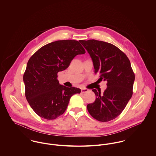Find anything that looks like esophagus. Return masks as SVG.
Wrapping results in <instances>:
<instances>
[{"instance_id":"obj_1","label":"esophagus","mask_w":156,"mask_h":156,"mask_svg":"<svg viewBox=\"0 0 156 156\" xmlns=\"http://www.w3.org/2000/svg\"><path fill=\"white\" fill-rule=\"evenodd\" d=\"M88 91V90L87 88H81V93H85Z\"/></svg>"}]
</instances>
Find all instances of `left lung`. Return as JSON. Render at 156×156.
I'll return each instance as SVG.
<instances>
[{
    "label": "left lung",
    "instance_id": "8db88e82",
    "mask_svg": "<svg viewBox=\"0 0 156 156\" xmlns=\"http://www.w3.org/2000/svg\"><path fill=\"white\" fill-rule=\"evenodd\" d=\"M90 54L94 73L99 80L107 81V88L92 91L96 94L93 104L87 105L90 114L96 120L107 122L118 117L133 94L135 74L127 55L115 45L101 41L80 40Z\"/></svg>",
    "mask_w": 156,
    "mask_h": 156
}]
</instances>
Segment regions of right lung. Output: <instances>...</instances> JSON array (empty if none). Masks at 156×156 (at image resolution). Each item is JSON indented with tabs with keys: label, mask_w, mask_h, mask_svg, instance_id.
I'll return each instance as SVG.
<instances>
[{
	"label": "right lung",
	"mask_w": 156,
	"mask_h": 156,
	"mask_svg": "<svg viewBox=\"0 0 156 156\" xmlns=\"http://www.w3.org/2000/svg\"><path fill=\"white\" fill-rule=\"evenodd\" d=\"M84 53L80 41L61 40L43 46L30 58L23 75L25 96L39 116L55 119L65 112L71 96L81 93L80 88L60 85L57 78L76 55Z\"/></svg>",
	"instance_id": "add662e5"
}]
</instances>
